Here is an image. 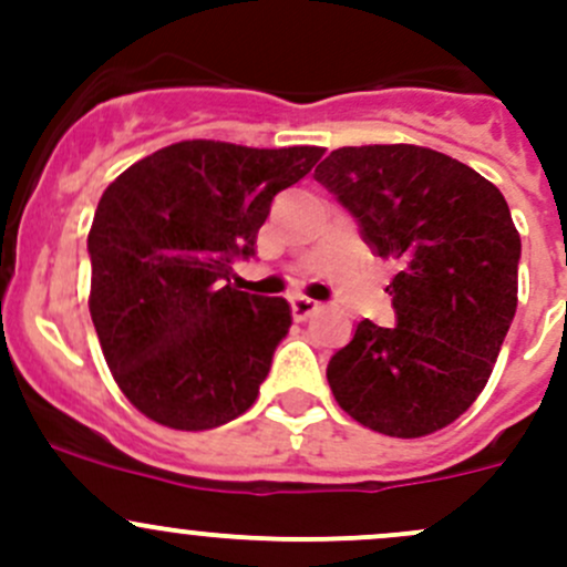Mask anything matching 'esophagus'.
Instances as JSON below:
<instances>
[{"label":"esophagus","instance_id":"esophagus-1","mask_svg":"<svg viewBox=\"0 0 567 567\" xmlns=\"http://www.w3.org/2000/svg\"><path fill=\"white\" fill-rule=\"evenodd\" d=\"M290 310H293L296 320H307L310 316H316V312L320 310V305L318 301L307 299V296H293V299H290Z\"/></svg>","mask_w":567,"mask_h":567}]
</instances>
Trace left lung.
Here are the masks:
<instances>
[{
	"mask_svg": "<svg viewBox=\"0 0 567 567\" xmlns=\"http://www.w3.org/2000/svg\"><path fill=\"white\" fill-rule=\"evenodd\" d=\"M316 181L357 219L386 285L394 326L359 320L329 359L342 411L398 439L442 431L477 400L516 316L522 238L494 183L416 145L331 151Z\"/></svg>",
	"mask_w": 567,
	"mask_h": 567,
	"instance_id": "8db88e82",
	"label": "left lung"
}]
</instances>
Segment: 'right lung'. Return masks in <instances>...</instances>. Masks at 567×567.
Returning <instances> with one entry per match:
<instances>
[{
	"mask_svg": "<svg viewBox=\"0 0 567 567\" xmlns=\"http://www.w3.org/2000/svg\"><path fill=\"white\" fill-rule=\"evenodd\" d=\"M323 147L192 140L125 169L87 236L90 316L114 381L158 425L208 431L255 403L290 329L285 299L230 285L274 197Z\"/></svg>",
	"mask_w": 567,
	"mask_h": 567,
	"instance_id": "obj_1",
	"label": "right lung"
}]
</instances>
